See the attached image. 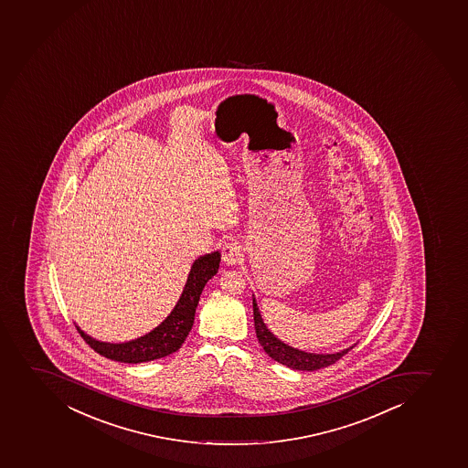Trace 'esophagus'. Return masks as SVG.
<instances>
[{
    "label": "esophagus",
    "instance_id": "34e87169",
    "mask_svg": "<svg viewBox=\"0 0 468 468\" xmlns=\"http://www.w3.org/2000/svg\"><path fill=\"white\" fill-rule=\"evenodd\" d=\"M242 260V249L238 242H229L222 247V262L226 265H238Z\"/></svg>",
    "mask_w": 468,
    "mask_h": 468
}]
</instances>
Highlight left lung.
Wrapping results in <instances>:
<instances>
[{"mask_svg":"<svg viewBox=\"0 0 468 468\" xmlns=\"http://www.w3.org/2000/svg\"><path fill=\"white\" fill-rule=\"evenodd\" d=\"M253 319H255L256 337L265 353L280 362L282 366L289 367L292 370L314 371L324 367L332 366L337 359H341L344 355H347L356 344L350 347L344 348L336 353H309L292 347L289 344L282 343L281 339L273 335L265 325L260 307L256 303L255 294H253Z\"/></svg>","mask_w":468,"mask_h":468,"instance_id":"1","label":"left lung"}]
</instances>
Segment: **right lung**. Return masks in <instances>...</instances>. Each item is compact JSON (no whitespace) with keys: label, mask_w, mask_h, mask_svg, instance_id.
<instances>
[{"label":"right lung","mask_w":468,"mask_h":468,"mask_svg":"<svg viewBox=\"0 0 468 468\" xmlns=\"http://www.w3.org/2000/svg\"><path fill=\"white\" fill-rule=\"evenodd\" d=\"M219 262L221 253L218 250L206 253L193 261L183 293L179 296L174 310L158 327H154L152 332L145 333L143 336L127 343H102L95 337L89 336L77 325L78 332L95 352L112 361L140 364L172 355L183 346L188 332L192 330L199 296L203 293L204 285L207 284V281L217 275Z\"/></svg>","instance_id":"right-lung-1"}]
</instances>
